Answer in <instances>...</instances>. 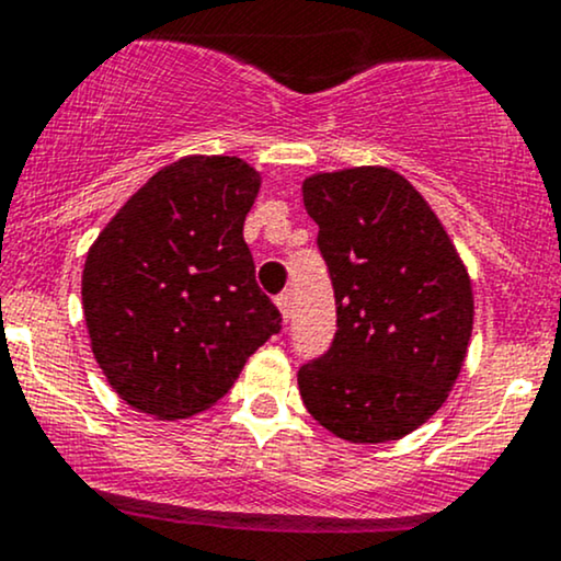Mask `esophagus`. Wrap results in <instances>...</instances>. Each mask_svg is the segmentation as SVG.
Wrapping results in <instances>:
<instances>
[{
  "label": "esophagus",
  "instance_id": "obj_1",
  "mask_svg": "<svg viewBox=\"0 0 561 561\" xmlns=\"http://www.w3.org/2000/svg\"><path fill=\"white\" fill-rule=\"evenodd\" d=\"M276 308H279L282 319H285V321L293 317V298H289V293L276 295Z\"/></svg>",
  "mask_w": 561,
  "mask_h": 561
}]
</instances>
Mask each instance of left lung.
<instances>
[{"label": "left lung", "instance_id": "1", "mask_svg": "<svg viewBox=\"0 0 561 561\" xmlns=\"http://www.w3.org/2000/svg\"><path fill=\"white\" fill-rule=\"evenodd\" d=\"M302 203L319 224L337 332L302 364L308 414L351 443L414 433L446 403L472 337V282L433 208L401 173H313Z\"/></svg>", "mask_w": 561, "mask_h": 561}]
</instances>
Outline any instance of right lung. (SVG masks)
Wrapping results in <instances>:
<instances>
[{
	"label": "right lung",
	"mask_w": 561,
	"mask_h": 561,
	"mask_svg": "<svg viewBox=\"0 0 561 561\" xmlns=\"http://www.w3.org/2000/svg\"><path fill=\"white\" fill-rule=\"evenodd\" d=\"M259 190L261 173L240 158H182L89 248L81 300L92 353L141 414L184 420L221 401L282 330L242 237Z\"/></svg>",
	"instance_id": "obj_1"
}]
</instances>
